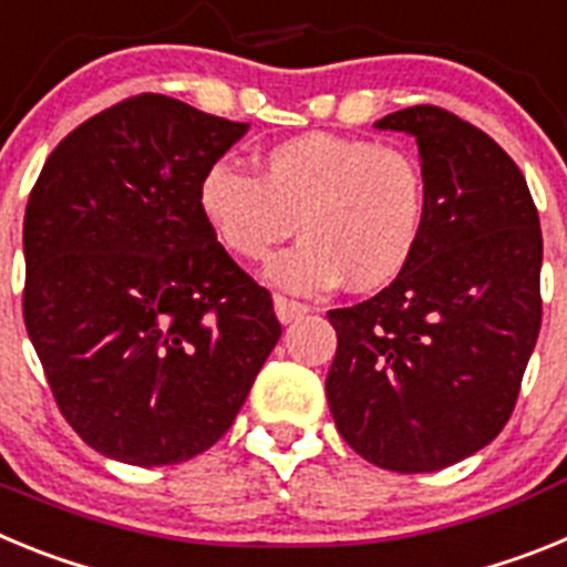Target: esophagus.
Here are the masks:
<instances>
[{"label":"esophagus","mask_w":567,"mask_h":567,"mask_svg":"<svg viewBox=\"0 0 567 567\" xmlns=\"http://www.w3.org/2000/svg\"><path fill=\"white\" fill-rule=\"evenodd\" d=\"M307 312V303H298V300H289L284 298V295H275V315H278L280 323H292V320L303 318Z\"/></svg>","instance_id":"esophagus-1"}]
</instances>
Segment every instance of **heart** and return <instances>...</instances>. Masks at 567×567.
<instances>
[{"mask_svg":"<svg viewBox=\"0 0 567 567\" xmlns=\"http://www.w3.org/2000/svg\"><path fill=\"white\" fill-rule=\"evenodd\" d=\"M260 173L215 162L198 182V213L240 260H264L300 229L267 278L289 292L389 287L409 269L429 224V182L412 150L360 135L303 133L260 155Z\"/></svg>","mask_w":567,"mask_h":567,"instance_id":"b5f03b06","label":"heart"}]
</instances>
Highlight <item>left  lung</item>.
<instances>
[{
	"mask_svg": "<svg viewBox=\"0 0 567 567\" xmlns=\"http://www.w3.org/2000/svg\"><path fill=\"white\" fill-rule=\"evenodd\" d=\"M374 127L417 138L429 224L398 280L327 312V400L360 457L423 474L485 449L514 412L543 323V233L523 173L483 130L432 104Z\"/></svg>",
	"mask_w": 567,
	"mask_h": 567,
	"instance_id": "obj_1",
	"label": "left lung"
}]
</instances>
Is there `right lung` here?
<instances>
[{"label": "right lung", "instance_id": "right-lung-1", "mask_svg": "<svg viewBox=\"0 0 567 567\" xmlns=\"http://www.w3.org/2000/svg\"><path fill=\"white\" fill-rule=\"evenodd\" d=\"M249 124L142 93L79 124L24 209V327L73 432L130 465L227 434L280 338L215 240L198 182Z\"/></svg>", "mask_w": 567, "mask_h": 567}]
</instances>
